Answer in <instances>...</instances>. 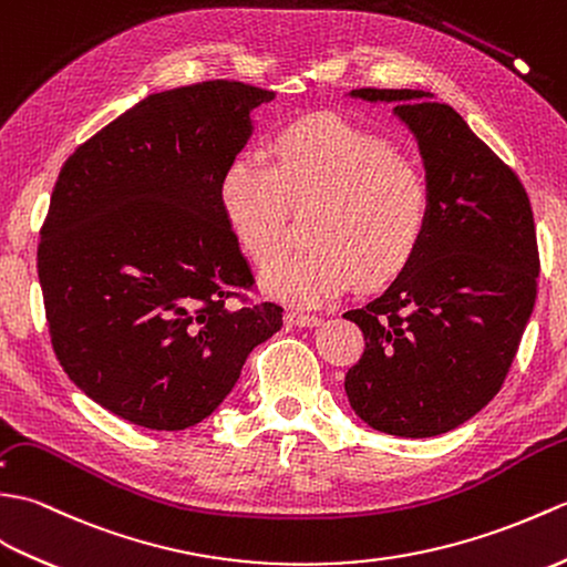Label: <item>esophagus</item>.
Segmentation results:
<instances>
[{"label": "esophagus", "instance_id": "obj_1", "mask_svg": "<svg viewBox=\"0 0 567 567\" xmlns=\"http://www.w3.org/2000/svg\"><path fill=\"white\" fill-rule=\"evenodd\" d=\"M286 320L291 324H298V327H318L322 322L320 316H310V312H298V310L288 312Z\"/></svg>", "mask_w": 567, "mask_h": 567}]
</instances>
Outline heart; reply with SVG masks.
Wrapping results in <instances>:
<instances>
[{
	"mask_svg": "<svg viewBox=\"0 0 567 567\" xmlns=\"http://www.w3.org/2000/svg\"><path fill=\"white\" fill-rule=\"evenodd\" d=\"M218 198L237 243L261 271L286 257L293 208H310V247L267 281L274 296L298 306H322L354 281L395 279L420 251L434 204L417 162L339 113L286 123L269 143L267 162L235 157Z\"/></svg>",
	"mask_w": 567,
	"mask_h": 567,
	"instance_id": "b5f03b06",
	"label": "heart"
}]
</instances>
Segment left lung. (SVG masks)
<instances>
[{
  "mask_svg": "<svg viewBox=\"0 0 567 567\" xmlns=\"http://www.w3.org/2000/svg\"><path fill=\"white\" fill-rule=\"evenodd\" d=\"M393 104L417 137L432 220L417 255L383 293L344 318L363 332L347 371L351 408L385 434L456 430L505 383L536 303L532 200L458 113L417 90H354Z\"/></svg>",
  "mask_w": 567,
  "mask_h": 567,
  "instance_id": "8db88e82",
  "label": "left lung"
}]
</instances>
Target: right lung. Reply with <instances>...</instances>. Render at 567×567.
<instances>
[{
	"mask_svg": "<svg viewBox=\"0 0 567 567\" xmlns=\"http://www.w3.org/2000/svg\"><path fill=\"white\" fill-rule=\"evenodd\" d=\"M276 94L208 80L150 94L60 169L38 243L45 320L62 371L121 420L179 432L216 410L284 308L223 216L225 167Z\"/></svg>",
	"mask_w": 567,
	"mask_h": 567,
	"instance_id": "add662e5",
	"label": "right lung"
}]
</instances>
